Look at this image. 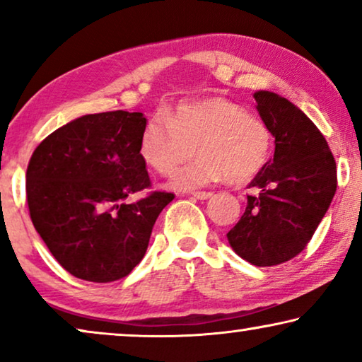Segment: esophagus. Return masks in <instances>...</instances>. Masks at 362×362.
Instances as JSON below:
<instances>
[{
  "mask_svg": "<svg viewBox=\"0 0 362 362\" xmlns=\"http://www.w3.org/2000/svg\"><path fill=\"white\" fill-rule=\"evenodd\" d=\"M191 196L194 197V199L204 201V199H209V197L212 196V192H209V191H197V192H192Z\"/></svg>",
  "mask_w": 362,
  "mask_h": 362,
  "instance_id": "34e87169",
  "label": "esophagus"
}]
</instances>
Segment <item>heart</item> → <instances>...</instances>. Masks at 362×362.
I'll return each instance as SVG.
<instances>
[{"mask_svg":"<svg viewBox=\"0 0 362 362\" xmlns=\"http://www.w3.org/2000/svg\"><path fill=\"white\" fill-rule=\"evenodd\" d=\"M270 128L224 97L185 100L143 128L140 156L151 170L170 175L196 153L201 156L171 176L175 189H194L227 177L244 182L264 170L272 155Z\"/></svg>","mask_w":362,"mask_h":362,"instance_id":"b5f03b06","label":"heart"}]
</instances>
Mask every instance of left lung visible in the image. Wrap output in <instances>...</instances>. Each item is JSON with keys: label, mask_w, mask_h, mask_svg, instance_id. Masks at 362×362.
Masks as SVG:
<instances>
[{"label": "left lung", "mask_w": 362, "mask_h": 362, "mask_svg": "<svg viewBox=\"0 0 362 362\" xmlns=\"http://www.w3.org/2000/svg\"><path fill=\"white\" fill-rule=\"evenodd\" d=\"M275 138L274 158L257 173L240 221L227 232L232 250L257 267L293 259L305 249L336 192V161L313 122L275 92L254 93Z\"/></svg>", "instance_id": "left-lung-1"}]
</instances>
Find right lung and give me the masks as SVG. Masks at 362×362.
Instances as JSON below:
<instances>
[{
	"label": "right lung",
	"instance_id": "add662e5",
	"mask_svg": "<svg viewBox=\"0 0 362 362\" xmlns=\"http://www.w3.org/2000/svg\"><path fill=\"white\" fill-rule=\"evenodd\" d=\"M140 112L90 113L39 143L26 171L34 229L59 264L77 279L107 284L127 276L148 249L160 212L175 199L151 192L140 136Z\"/></svg>",
	"mask_w": 362,
	"mask_h": 362
}]
</instances>
